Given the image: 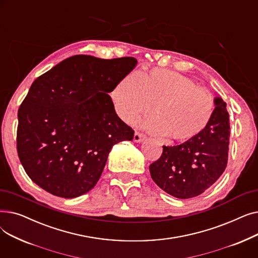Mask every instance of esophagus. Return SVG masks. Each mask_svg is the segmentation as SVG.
<instances>
[{
	"label": "esophagus",
	"mask_w": 258,
	"mask_h": 258,
	"mask_svg": "<svg viewBox=\"0 0 258 258\" xmlns=\"http://www.w3.org/2000/svg\"><path fill=\"white\" fill-rule=\"evenodd\" d=\"M145 135L144 134H141L139 132H136L134 135V141L135 142H142L144 139H145Z\"/></svg>",
	"instance_id": "34e87169"
}]
</instances>
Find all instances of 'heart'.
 <instances>
[{
    "instance_id": "obj_1",
    "label": "heart",
    "mask_w": 258,
    "mask_h": 258,
    "mask_svg": "<svg viewBox=\"0 0 258 258\" xmlns=\"http://www.w3.org/2000/svg\"><path fill=\"white\" fill-rule=\"evenodd\" d=\"M111 97L126 123H134L152 108L154 115L142 126L170 143L197 139L209 125L215 107L212 95L195 80L161 69L124 76L112 89Z\"/></svg>"
}]
</instances>
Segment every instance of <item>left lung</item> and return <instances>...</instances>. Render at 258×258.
I'll return each instance as SVG.
<instances>
[{
	"instance_id": "1",
	"label": "left lung",
	"mask_w": 258,
	"mask_h": 258,
	"mask_svg": "<svg viewBox=\"0 0 258 258\" xmlns=\"http://www.w3.org/2000/svg\"><path fill=\"white\" fill-rule=\"evenodd\" d=\"M214 114L207 128L188 143L163 146L159 160L150 165L154 182L178 199L200 196L224 172L229 151V114L226 102L214 98Z\"/></svg>"
}]
</instances>
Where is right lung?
I'll list each match as a JSON object with an SVG mask.
<instances>
[{"label": "right lung", "instance_id": "right-lung-1", "mask_svg": "<svg viewBox=\"0 0 258 258\" xmlns=\"http://www.w3.org/2000/svg\"><path fill=\"white\" fill-rule=\"evenodd\" d=\"M136 64L75 55L34 80L18 112L17 148L36 185L66 199L96 185L112 147L134 138L108 93Z\"/></svg>", "mask_w": 258, "mask_h": 258}]
</instances>
